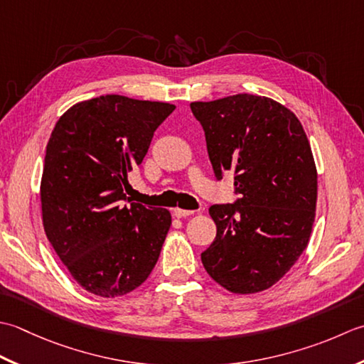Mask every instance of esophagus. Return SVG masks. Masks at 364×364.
Instances as JSON below:
<instances>
[{
  "label": "esophagus",
  "instance_id": "esophagus-1",
  "mask_svg": "<svg viewBox=\"0 0 364 364\" xmlns=\"http://www.w3.org/2000/svg\"><path fill=\"white\" fill-rule=\"evenodd\" d=\"M173 213H174V217H177V218H183V217H190V215L195 213V210H185V209H179V207H176Z\"/></svg>",
  "mask_w": 364,
  "mask_h": 364
}]
</instances>
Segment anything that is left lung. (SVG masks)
<instances>
[{
    "mask_svg": "<svg viewBox=\"0 0 364 364\" xmlns=\"http://www.w3.org/2000/svg\"><path fill=\"white\" fill-rule=\"evenodd\" d=\"M215 177L234 173L232 204H213L217 237L201 255L207 273L234 294L272 287L299 261L316 217L317 171L291 109L269 97L193 102Z\"/></svg>",
    "mask_w": 364,
    "mask_h": 364,
    "instance_id": "left-lung-1",
    "label": "left lung"
}]
</instances>
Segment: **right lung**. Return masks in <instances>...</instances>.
Listing matches in <instances>:
<instances>
[{
  "instance_id": "add662e5",
  "label": "right lung",
  "mask_w": 364,
  "mask_h": 364,
  "mask_svg": "<svg viewBox=\"0 0 364 364\" xmlns=\"http://www.w3.org/2000/svg\"><path fill=\"white\" fill-rule=\"evenodd\" d=\"M174 108L107 94L69 108L51 132L41 182L43 229L87 292L129 294L159 261L171 213L127 205L125 191Z\"/></svg>"
}]
</instances>
